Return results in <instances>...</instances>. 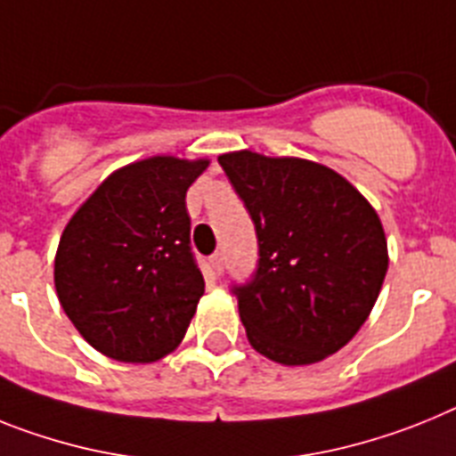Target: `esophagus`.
I'll return each mask as SVG.
<instances>
[{
  "label": "esophagus",
  "instance_id": "1",
  "mask_svg": "<svg viewBox=\"0 0 456 456\" xmlns=\"http://www.w3.org/2000/svg\"><path fill=\"white\" fill-rule=\"evenodd\" d=\"M212 267L216 274H221V272L225 270V254L224 251H216V254L212 256Z\"/></svg>",
  "mask_w": 456,
  "mask_h": 456
}]
</instances>
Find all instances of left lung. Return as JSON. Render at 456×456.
Wrapping results in <instances>:
<instances>
[{"mask_svg":"<svg viewBox=\"0 0 456 456\" xmlns=\"http://www.w3.org/2000/svg\"><path fill=\"white\" fill-rule=\"evenodd\" d=\"M258 237V270L235 286L248 344L286 367L344 348L371 314L387 240L371 202L322 163L240 150L219 157Z\"/></svg>","mask_w":456,"mask_h":456,"instance_id":"8db88e82","label":"left lung"}]
</instances>
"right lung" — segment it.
<instances>
[{"mask_svg": "<svg viewBox=\"0 0 456 456\" xmlns=\"http://www.w3.org/2000/svg\"><path fill=\"white\" fill-rule=\"evenodd\" d=\"M209 159L150 157L117 168L76 209L54 256V288L92 348L147 364L184 339L205 293L191 254L186 191Z\"/></svg>", "mask_w": 456, "mask_h": 456, "instance_id": "1", "label": "right lung"}]
</instances>
